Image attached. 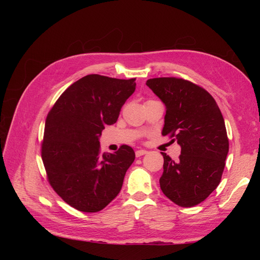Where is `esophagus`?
<instances>
[{
	"label": "esophagus",
	"mask_w": 260,
	"mask_h": 260,
	"mask_svg": "<svg viewBox=\"0 0 260 260\" xmlns=\"http://www.w3.org/2000/svg\"><path fill=\"white\" fill-rule=\"evenodd\" d=\"M146 153H147V151H145V149H138V151L136 152V156L137 157H141V156L145 155Z\"/></svg>",
	"instance_id": "esophagus-1"
}]
</instances>
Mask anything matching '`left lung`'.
Listing matches in <instances>:
<instances>
[{
  "instance_id": "obj_1",
  "label": "left lung",
  "mask_w": 260,
  "mask_h": 260,
  "mask_svg": "<svg viewBox=\"0 0 260 260\" xmlns=\"http://www.w3.org/2000/svg\"><path fill=\"white\" fill-rule=\"evenodd\" d=\"M146 85L166 107L161 135L170 133L181 147L177 161L161 153V191L181 207L198 205L216 190L224 169L229 140L222 114L214 98L190 81L154 78Z\"/></svg>"
}]
</instances>
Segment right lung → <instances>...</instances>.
I'll list each match as a JSON object with an SVG mask.
<instances>
[{"instance_id": "add662e5", "label": "right lung", "mask_w": 260, "mask_h": 260, "mask_svg": "<svg viewBox=\"0 0 260 260\" xmlns=\"http://www.w3.org/2000/svg\"><path fill=\"white\" fill-rule=\"evenodd\" d=\"M135 90L136 79L88 75L68 86L46 117L42 160L54 191L72 207L96 212L119 194L135 151L122 145L102 154L100 138Z\"/></svg>"}]
</instances>
